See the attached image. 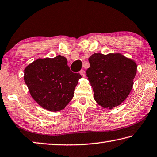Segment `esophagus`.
I'll use <instances>...</instances> for the list:
<instances>
[{
  "mask_svg": "<svg viewBox=\"0 0 157 157\" xmlns=\"http://www.w3.org/2000/svg\"><path fill=\"white\" fill-rule=\"evenodd\" d=\"M79 73H80V75L82 77H84L85 76V71L84 70H81L80 71H79Z\"/></svg>",
  "mask_w": 157,
  "mask_h": 157,
  "instance_id": "34e87169",
  "label": "esophagus"
}]
</instances>
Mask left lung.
I'll list each match as a JSON object with an SVG mask.
<instances>
[{"instance_id":"1","label":"left lung","mask_w":157,"mask_h":157,"mask_svg":"<svg viewBox=\"0 0 157 157\" xmlns=\"http://www.w3.org/2000/svg\"><path fill=\"white\" fill-rule=\"evenodd\" d=\"M86 73L93 87L94 99L99 106L111 109L118 106L129 95L137 66L120 53H94L88 58Z\"/></svg>"}]
</instances>
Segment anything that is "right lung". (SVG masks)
<instances>
[{
	"label": "right lung",
	"instance_id": "1",
	"mask_svg": "<svg viewBox=\"0 0 157 157\" xmlns=\"http://www.w3.org/2000/svg\"><path fill=\"white\" fill-rule=\"evenodd\" d=\"M82 78L73 73L64 56L40 58L25 68L24 79L31 97L49 111H59L72 99L74 90Z\"/></svg>",
	"mask_w": 157,
	"mask_h": 157
}]
</instances>
